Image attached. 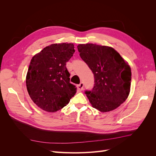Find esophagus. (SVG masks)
<instances>
[{
  "instance_id": "obj_1",
  "label": "esophagus",
  "mask_w": 156,
  "mask_h": 156,
  "mask_svg": "<svg viewBox=\"0 0 156 156\" xmlns=\"http://www.w3.org/2000/svg\"><path fill=\"white\" fill-rule=\"evenodd\" d=\"M83 87H84V83L83 82H81V83L77 85V90L79 91H81V90H83Z\"/></svg>"
}]
</instances>
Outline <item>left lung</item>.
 I'll list each match as a JSON object with an SVG mask.
<instances>
[{
  "instance_id": "left-lung-1",
  "label": "left lung",
  "mask_w": 156,
  "mask_h": 156,
  "mask_svg": "<svg viewBox=\"0 0 156 156\" xmlns=\"http://www.w3.org/2000/svg\"><path fill=\"white\" fill-rule=\"evenodd\" d=\"M81 58L92 70L94 86L85 94L92 107L102 112L115 109L130 92V66L114 49L93 44L77 46Z\"/></svg>"
}]
</instances>
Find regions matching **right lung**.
Listing matches in <instances>:
<instances>
[{"instance_id":"obj_1","label":"right lung","mask_w":156,"mask_h":156,"mask_svg":"<svg viewBox=\"0 0 156 156\" xmlns=\"http://www.w3.org/2000/svg\"><path fill=\"white\" fill-rule=\"evenodd\" d=\"M74 52L73 44H55L32 57L27 74V88L32 100L41 109L57 111L76 93L66 66Z\"/></svg>"}]
</instances>
